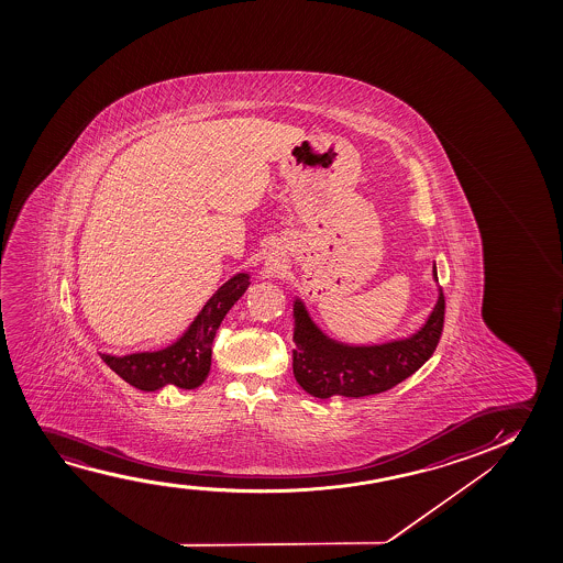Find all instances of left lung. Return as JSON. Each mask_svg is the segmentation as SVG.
Listing matches in <instances>:
<instances>
[{
    "mask_svg": "<svg viewBox=\"0 0 563 563\" xmlns=\"http://www.w3.org/2000/svg\"><path fill=\"white\" fill-rule=\"evenodd\" d=\"M432 278L439 283L437 263ZM444 327V294L423 327L408 339L373 346H350L329 339L309 317L300 298L294 300V377L306 393L327 400L331 396L363 398L390 390L413 375L437 350Z\"/></svg>",
    "mask_w": 563,
    "mask_h": 563,
    "instance_id": "1",
    "label": "left lung"
}]
</instances>
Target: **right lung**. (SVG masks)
I'll return each mask as SVG.
<instances>
[{
    "instance_id": "1",
    "label": "right lung",
    "mask_w": 563,
    "mask_h": 563,
    "mask_svg": "<svg viewBox=\"0 0 563 563\" xmlns=\"http://www.w3.org/2000/svg\"><path fill=\"white\" fill-rule=\"evenodd\" d=\"M250 286V275L239 273L217 290L180 339L155 352L136 354H100L101 360L129 385L154 393L173 385L192 390L208 378L211 367V344L217 329L229 309L240 300Z\"/></svg>"
}]
</instances>
